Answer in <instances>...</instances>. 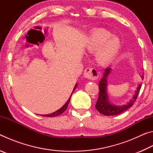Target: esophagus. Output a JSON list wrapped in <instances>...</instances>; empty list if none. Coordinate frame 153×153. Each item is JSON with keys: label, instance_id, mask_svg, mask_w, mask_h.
<instances>
[{"label": "esophagus", "instance_id": "obj_1", "mask_svg": "<svg viewBox=\"0 0 153 153\" xmlns=\"http://www.w3.org/2000/svg\"><path fill=\"white\" fill-rule=\"evenodd\" d=\"M84 76L88 79L95 80L98 78V73L97 69L94 68H86L84 71Z\"/></svg>", "mask_w": 153, "mask_h": 153}]
</instances>
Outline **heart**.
<instances>
[{"label":"heart","mask_w":153,"mask_h":153,"mask_svg":"<svg viewBox=\"0 0 153 153\" xmlns=\"http://www.w3.org/2000/svg\"><path fill=\"white\" fill-rule=\"evenodd\" d=\"M121 48V41L111 33L98 29L90 33L86 43V50L95 53L96 60L102 65L109 64L117 55Z\"/></svg>","instance_id":"1"}]
</instances>
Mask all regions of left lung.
I'll return each mask as SVG.
<instances>
[{"label": "left lung", "mask_w": 153, "mask_h": 153, "mask_svg": "<svg viewBox=\"0 0 153 153\" xmlns=\"http://www.w3.org/2000/svg\"><path fill=\"white\" fill-rule=\"evenodd\" d=\"M111 71V67H107V68L105 69L104 74H103L101 80L99 82V85H98V86H99V94H98V98L97 104L95 105V107L98 112L107 116L119 115V114L123 113V111H125L129 107H131L134 105V103L135 102L142 86L141 84H138V88H136V91L135 92V94L134 95L133 98L130 100V101L128 102L126 105L122 106H116L112 105L109 102L107 94V77L110 74ZM141 77L142 79L143 80L144 77L141 76Z\"/></svg>", "instance_id": "1"}]
</instances>
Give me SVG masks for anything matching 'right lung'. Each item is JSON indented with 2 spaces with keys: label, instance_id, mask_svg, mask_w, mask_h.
Masks as SVG:
<instances>
[{
  "label": "right lung",
  "instance_id": "1",
  "mask_svg": "<svg viewBox=\"0 0 153 153\" xmlns=\"http://www.w3.org/2000/svg\"><path fill=\"white\" fill-rule=\"evenodd\" d=\"M77 86V84H76V85H75L74 88V90H73V92L74 91L75 89L76 88ZM73 92H72V93H73ZM72 93H71V96H70V97H69V98L68 100H67V101L66 102L65 104L61 108H59V110H57L56 111H55V112H54V113H53L48 114V115H43L42 116H45V117H55V116H58V115H61V114L63 113L64 112V111L67 109V106H68L69 102V101H70V99H71V95H72Z\"/></svg>",
  "mask_w": 153,
  "mask_h": 153
}]
</instances>
